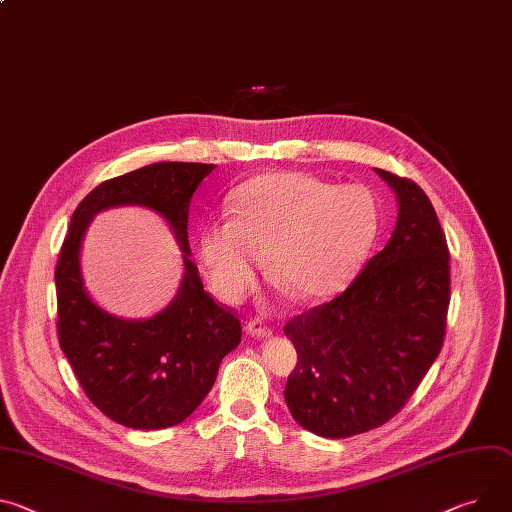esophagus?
<instances>
[{
  "label": "esophagus",
  "mask_w": 512,
  "mask_h": 512,
  "mask_svg": "<svg viewBox=\"0 0 512 512\" xmlns=\"http://www.w3.org/2000/svg\"><path fill=\"white\" fill-rule=\"evenodd\" d=\"M247 333H251L253 337H267L271 335V327L263 318H251L247 322Z\"/></svg>",
  "instance_id": "34e87169"
}]
</instances>
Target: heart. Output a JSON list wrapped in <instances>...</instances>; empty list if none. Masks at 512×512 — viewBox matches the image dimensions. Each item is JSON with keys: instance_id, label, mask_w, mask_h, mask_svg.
Listing matches in <instances>:
<instances>
[{"instance_id": "b5f03b06", "label": "heart", "mask_w": 512, "mask_h": 512, "mask_svg": "<svg viewBox=\"0 0 512 512\" xmlns=\"http://www.w3.org/2000/svg\"><path fill=\"white\" fill-rule=\"evenodd\" d=\"M378 228L380 200L365 185L339 188L306 173H263L232 194L230 218L202 228L200 257L224 302L253 290L267 255L273 280L312 302L351 282Z\"/></svg>"}]
</instances>
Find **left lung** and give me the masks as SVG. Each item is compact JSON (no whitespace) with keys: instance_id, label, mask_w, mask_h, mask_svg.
I'll return each mask as SVG.
<instances>
[{"instance_id":"obj_1","label":"left lung","mask_w":512,"mask_h":512,"mask_svg":"<svg viewBox=\"0 0 512 512\" xmlns=\"http://www.w3.org/2000/svg\"><path fill=\"white\" fill-rule=\"evenodd\" d=\"M378 173L398 196L392 239L345 292L284 327L298 353L286 404L320 437L343 439L388 423L423 382L445 339L451 300L445 232L421 185Z\"/></svg>"}]
</instances>
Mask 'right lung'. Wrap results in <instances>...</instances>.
<instances>
[{"instance_id": "add662e5", "label": "right lung", "mask_w": 512, "mask_h": 512, "mask_svg": "<svg viewBox=\"0 0 512 512\" xmlns=\"http://www.w3.org/2000/svg\"><path fill=\"white\" fill-rule=\"evenodd\" d=\"M216 165L155 163L112 177L73 212L57 269V335L85 392L112 421L132 429H165L185 421L214 386L218 365L241 343L237 312L204 292L188 245L190 200ZM141 203L172 224L186 253L178 298L149 321H122L82 290L78 245L100 209Z\"/></svg>"}]
</instances>
